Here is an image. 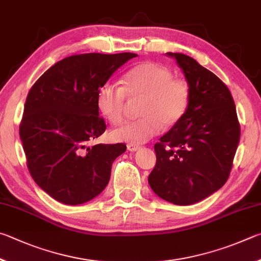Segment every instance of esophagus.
Masks as SVG:
<instances>
[{"label": "esophagus", "instance_id": "1", "mask_svg": "<svg viewBox=\"0 0 261 261\" xmlns=\"http://www.w3.org/2000/svg\"><path fill=\"white\" fill-rule=\"evenodd\" d=\"M127 150L128 151L134 152V151H138V150H140V147L136 144H127Z\"/></svg>", "mask_w": 261, "mask_h": 261}]
</instances>
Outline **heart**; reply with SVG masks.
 <instances>
[{"label": "heart", "instance_id": "heart-1", "mask_svg": "<svg viewBox=\"0 0 261 261\" xmlns=\"http://www.w3.org/2000/svg\"><path fill=\"white\" fill-rule=\"evenodd\" d=\"M126 96L142 97L139 110L142 118L113 128L110 139L141 144L156 136L163 125L170 128L181 120L188 109L189 87L184 80L174 79L165 66L152 62L140 64L126 73L123 86L108 81L97 90V108L111 123L122 120Z\"/></svg>", "mask_w": 261, "mask_h": 261}]
</instances>
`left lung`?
<instances>
[{
  "label": "left lung",
  "instance_id": "8db88e82",
  "mask_svg": "<svg viewBox=\"0 0 261 261\" xmlns=\"http://www.w3.org/2000/svg\"><path fill=\"white\" fill-rule=\"evenodd\" d=\"M189 87L188 109L154 144L157 162L149 175L153 193L175 205L208 197L226 184L241 128L227 86L193 57L167 53Z\"/></svg>",
  "mask_w": 261,
  "mask_h": 261
}]
</instances>
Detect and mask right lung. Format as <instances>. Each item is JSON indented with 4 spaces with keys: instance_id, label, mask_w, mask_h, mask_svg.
<instances>
[{
    "instance_id": "1",
    "label": "right lung",
    "mask_w": 261,
    "mask_h": 261,
    "mask_svg": "<svg viewBox=\"0 0 261 261\" xmlns=\"http://www.w3.org/2000/svg\"><path fill=\"white\" fill-rule=\"evenodd\" d=\"M136 56L74 55L57 62L31 88L19 135L32 177L54 199L84 204L108 186L112 164L126 145L87 147L107 128L96 95L119 67Z\"/></svg>"
}]
</instances>
